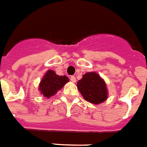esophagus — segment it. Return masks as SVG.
<instances>
[{
  "instance_id": "obj_1",
  "label": "esophagus",
  "mask_w": 147,
  "mask_h": 147,
  "mask_svg": "<svg viewBox=\"0 0 147 147\" xmlns=\"http://www.w3.org/2000/svg\"><path fill=\"white\" fill-rule=\"evenodd\" d=\"M70 80H71L72 82H76V78L75 76H71V78H70Z\"/></svg>"
}]
</instances>
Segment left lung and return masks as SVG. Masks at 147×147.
Wrapping results in <instances>:
<instances>
[{
    "mask_svg": "<svg viewBox=\"0 0 147 147\" xmlns=\"http://www.w3.org/2000/svg\"><path fill=\"white\" fill-rule=\"evenodd\" d=\"M77 88L85 100L92 104L102 103L108 98L106 82L95 71L84 74L77 82Z\"/></svg>",
    "mask_w": 147,
    "mask_h": 147,
    "instance_id": "left-lung-1",
    "label": "left lung"
}]
</instances>
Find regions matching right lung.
<instances>
[{
  "label": "right lung",
  "instance_id": "obj_1",
  "mask_svg": "<svg viewBox=\"0 0 147 147\" xmlns=\"http://www.w3.org/2000/svg\"><path fill=\"white\" fill-rule=\"evenodd\" d=\"M69 78L65 76H59L55 71L49 69L45 74L39 83L38 91L44 97L49 98L59 91L67 82Z\"/></svg>",
  "mask_w": 147,
  "mask_h": 147
}]
</instances>
